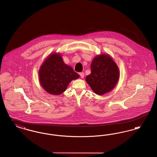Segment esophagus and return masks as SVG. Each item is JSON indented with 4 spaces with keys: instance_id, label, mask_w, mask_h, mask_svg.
<instances>
[{
    "instance_id": "1",
    "label": "esophagus",
    "mask_w": 157,
    "mask_h": 157,
    "mask_svg": "<svg viewBox=\"0 0 157 157\" xmlns=\"http://www.w3.org/2000/svg\"><path fill=\"white\" fill-rule=\"evenodd\" d=\"M79 75H80V76L83 78V77H84V73L83 72H80L79 73Z\"/></svg>"
}]
</instances>
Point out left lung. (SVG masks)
Listing matches in <instances>:
<instances>
[{
  "label": "left lung",
  "mask_w": 157,
  "mask_h": 157,
  "mask_svg": "<svg viewBox=\"0 0 157 157\" xmlns=\"http://www.w3.org/2000/svg\"><path fill=\"white\" fill-rule=\"evenodd\" d=\"M91 73L86 81L98 95H104L115 87L120 76L117 65L108 55L95 57L90 65Z\"/></svg>",
  "instance_id": "obj_1"
}]
</instances>
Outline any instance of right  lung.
<instances>
[{
  "instance_id": "obj_1",
  "label": "right lung",
  "mask_w": 157,
  "mask_h": 157,
  "mask_svg": "<svg viewBox=\"0 0 157 157\" xmlns=\"http://www.w3.org/2000/svg\"><path fill=\"white\" fill-rule=\"evenodd\" d=\"M42 86L48 93L59 95L63 93L72 80L79 77L74 69L63 62L59 54L50 55L39 71Z\"/></svg>"
}]
</instances>
